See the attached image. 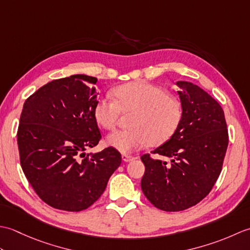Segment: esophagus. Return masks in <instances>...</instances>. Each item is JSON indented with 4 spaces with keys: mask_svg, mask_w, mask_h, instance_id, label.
Segmentation results:
<instances>
[{
    "mask_svg": "<svg viewBox=\"0 0 250 250\" xmlns=\"http://www.w3.org/2000/svg\"><path fill=\"white\" fill-rule=\"evenodd\" d=\"M135 157L133 156H130V155H122V160H124L125 162H130L132 160H134Z\"/></svg>",
    "mask_w": 250,
    "mask_h": 250,
    "instance_id": "34e87169",
    "label": "esophagus"
}]
</instances>
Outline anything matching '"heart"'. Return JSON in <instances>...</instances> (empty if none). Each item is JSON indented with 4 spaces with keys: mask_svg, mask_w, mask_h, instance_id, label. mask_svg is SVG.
Here are the masks:
<instances>
[{
    "mask_svg": "<svg viewBox=\"0 0 250 250\" xmlns=\"http://www.w3.org/2000/svg\"><path fill=\"white\" fill-rule=\"evenodd\" d=\"M116 102L102 98L94 106V119L105 130H113L120 113H133L130 129L106 137V144L120 152H131L146 145L163 144L177 130L182 120V104L166 89L145 82L121 84L114 90Z\"/></svg>",
    "mask_w": 250,
    "mask_h": 250,
    "instance_id": "obj_1",
    "label": "heart"
}]
</instances>
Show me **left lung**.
<instances>
[{
    "label": "left lung",
    "mask_w": 250,
    "mask_h": 250,
    "mask_svg": "<svg viewBox=\"0 0 250 250\" xmlns=\"http://www.w3.org/2000/svg\"><path fill=\"white\" fill-rule=\"evenodd\" d=\"M182 120L171 139L151 153L171 163L141 157L145 173L141 187L153 206L179 211L198 204L218 179L229 143L225 113L210 95L196 84L177 82Z\"/></svg>",
    "instance_id": "obj_1"
}]
</instances>
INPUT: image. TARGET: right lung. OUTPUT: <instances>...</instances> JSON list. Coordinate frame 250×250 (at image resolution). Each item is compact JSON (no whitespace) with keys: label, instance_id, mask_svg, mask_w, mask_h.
I'll use <instances>...</instances> for the list:
<instances>
[{"label":"right lung","instance_id":"obj_1","mask_svg":"<svg viewBox=\"0 0 250 250\" xmlns=\"http://www.w3.org/2000/svg\"><path fill=\"white\" fill-rule=\"evenodd\" d=\"M97 82L82 74L56 79L23 104L17 132L21 167L36 194L57 209L88 208L121 164L113 147L84 152L101 140L94 119Z\"/></svg>","mask_w":250,"mask_h":250}]
</instances>
